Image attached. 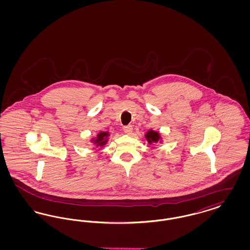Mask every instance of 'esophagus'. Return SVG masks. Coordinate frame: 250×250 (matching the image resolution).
I'll list each match as a JSON object with an SVG mask.
<instances>
[{
  "label": "esophagus",
  "mask_w": 250,
  "mask_h": 250,
  "mask_svg": "<svg viewBox=\"0 0 250 250\" xmlns=\"http://www.w3.org/2000/svg\"><path fill=\"white\" fill-rule=\"evenodd\" d=\"M123 130H124L125 134L130 135L131 133H132V130H133V127H132V125H125V126H124Z\"/></svg>",
  "instance_id": "1"
}]
</instances>
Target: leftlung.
Listing matches in <instances>:
<instances>
[{
	"mask_svg": "<svg viewBox=\"0 0 250 250\" xmlns=\"http://www.w3.org/2000/svg\"><path fill=\"white\" fill-rule=\"evenodd\" d=\"M145 138H146L147 142L150 144L154 143H157L161 140L160 134L158 132L154 130L147 131L146 134H145Z\"/></svg>",
	"mask_w": 250,
	"mask_h": 250,
	"instance_id": "8db88e82",
	"label": "left lung"
}]
</instances>
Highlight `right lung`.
Here are the masks:
<instances>
[{
    "mask_svg": "<svg viewBox=\"0 0 250 250\" xmlns=\"http://www.w3.org/2000/svg\"><path fill=\"white\" fill-rule=\"evenodd\" d=\"M108 136H109V133L107 131H106V132L101 131L97 134L95 139L92 140V142L96 145V147H103L107 143Z\"/></svg>",
    "mask_w": 250,
    "mask_h": 250,
    "instance_id": "obj_1",
    "label": "right lung"
}]
</instances>
